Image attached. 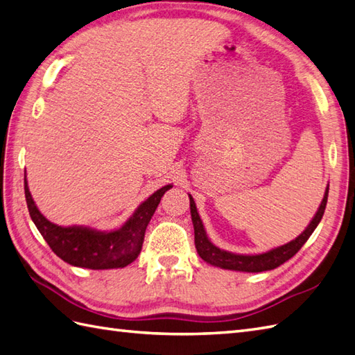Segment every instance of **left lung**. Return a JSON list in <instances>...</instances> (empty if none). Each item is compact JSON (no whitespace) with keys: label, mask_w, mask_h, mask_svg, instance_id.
<instances>
[{"label":"left lung","mask_w":355,"mask_h":355,"mask_svg":"<svg viewBox=\"0 0 355 355\" xmlns=\"http://www.w3.org/2000/svg\"><path fill=\"white\" fill-rule=\"evenodd\" d=\"M327 200H328V187L325 190L324 199L320 202V207L316 212V216L313 217L310 225L305 227V231L297 235L295 240H291L290 243L284 244V246H279L277 249H272L266 254H259V255H239V254H232V252H226L218 249L209 241L207 237V232H205L203 223L200 220V216L198 212V208H196L194 199L190 194V209H191V220H193V226H194V244L196 249H198L199 257L212 266L222 267V269L227 270H239V272H264V270H272L277 269L278 266L284 264L287 259L293 257L296 252L301 249L305 241L310 239V235L313 231L316 230L319 222L322 220V216L325 212L327 207Z\"/></svg>","instance_id":"obj_1"}]
</instances>
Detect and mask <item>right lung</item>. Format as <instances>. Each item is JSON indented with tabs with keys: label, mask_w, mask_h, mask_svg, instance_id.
<instances>
[{
	"label": "right lung",
	"mask_w": 355,
	"mask_h": 355,
	"mask_svg": "<svg viewBox=\"0 0 355 355\" xmlns=\"http://www.w3.org/2000/svg\"><path fill=\"white\" fill-rule=\"evenodd\" d=\"M171 187L173 185H165L161 190L155 191L150 198L139 205L120 230L101 232L83 226L64 227L51 223L37 209L28 191L27 179H24L30 217L51 250L71 266L92 270L118 269L135 261L143 248L147 225L155 214L164 193Z\"/></svg>",
	"instance_id": "obj_1"
}]
</instances>
